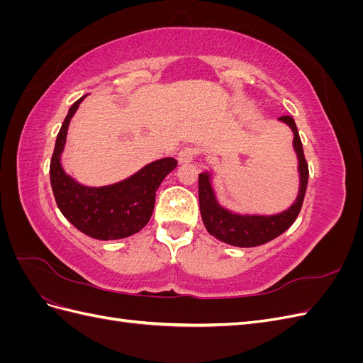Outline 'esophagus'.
Wrapping results in <instances>:
<instances>
[{"label": "esophagus", "instance_id": "34e87169", "mask_svg": "<svg viewBox=\"0 0 363 363\" xmlns=\"http://www.w3.org/2000/svg\"><path fill=\"white\" fill-rule=\"evenodd\" d=\"M195 155H196L195 148H192V147H183L179 151V162L180 163H191L194 160Z\"/></svg>", "mask_w": 363, "mask_h": 363}]
</instances>
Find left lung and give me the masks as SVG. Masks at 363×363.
I'll list each match as a JSON object with an SVG mask.
<instances>
[{"label": "left lung", "mask_w": 363, "mask_h": 363, "mask_svg": "<svg viewBox=\"0 0 363 363\" xmlns=\"http://www.w3.org/2000/svg\"><path fill=\"white\" fill-rule=\"evenodd\" d=\"M279 119L281 123L288 124L294 131V150L296 152V157H298L300 191L296 200L288 211L277 215L233 213L223 206H219L211 183V174L201 172L199 175V199L203 223L208 233L225 244L242 248L267 244L274 238L280 236L283 232H286L301 211L307 180H309V167H307L295 121L288 115L280 116Z\"/></svg>", "instance_id": "obj_1"}]
</instances>
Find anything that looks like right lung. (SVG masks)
<instances>
[{
    "mask_svg": "<svg viewBox=\"0 0 363 363\" xmlns=\"http://www.w3.org/2000/svg\"><path fill=\"white\" fill-rule=\"evenodd\" d=\"M84 96L71 106L56 139L50 163L52 194L63 216L82 233L101 240L123 239L147 225L155 208L156 191L163 179L177 167V160L164 157L151 162L131 177L100 188H89L75 182L62 168L60 157L71 118Z\"/></svg>",
    "mask_w": 363,
    "mask_h": 363,
    "instance_id": "obj_1",
    "label": "right lung"
}]
</instances>
